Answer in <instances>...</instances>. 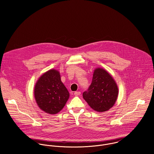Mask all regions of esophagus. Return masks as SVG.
<instances>
[{
    "label": "esophagus",
    "instance_id": "esophagus-1",
    "mask_svg": "<svg viewBox=\"0 0 154 154\" xmlns=\"http://www.w3.org/2000/svg\"><path fill=\"white\" fill-rule=\"evenodd\" d=\"M81 92H79V91H76V92H74V95H75V96H78V95H81Z\"/></svg>",
    "mask_w": 154,
    "mask_h": 154
}]
</instances>
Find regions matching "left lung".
Masks as SVG:
<instances>
[{
	"mask_svg": "<svg viewBox=\"0 0 154 154\" xmlns=\"http://www.w3.org/2000/svg\"><path fill=\"white\" fill-rule=\"evenodd\" d=\"M118 92L117 84L110 74L103 69L97 68L90 86L83 93V98L93 110L104 112L114 106Z\"/></svg>",
	"mask_w": 154,
	"mask_h": 154,
	"instance_id": "8db88e82",
	"label": "left lung"
}]
</instances>
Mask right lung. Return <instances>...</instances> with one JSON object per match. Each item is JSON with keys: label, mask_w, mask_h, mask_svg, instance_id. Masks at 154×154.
I'll list each match as a JSON object with an SVG mask.
<instances>
[{"label": "right lung", "mask_w": 154, "mask_h": 154, "mask_svg": "<svg viewBox=\"0 0 154 154\" xmlns=\"http://www.w3.org/2000/svg\"><path fill=\"white\" fill-rule=\"evenodd\" d=\"M34 96L38 107L45 112L54 114L62 110L69 97V93L61 81L57 70L51 69L38 80Z\"/></svg>", "instance_id": "obj_1"}]
</instances>
